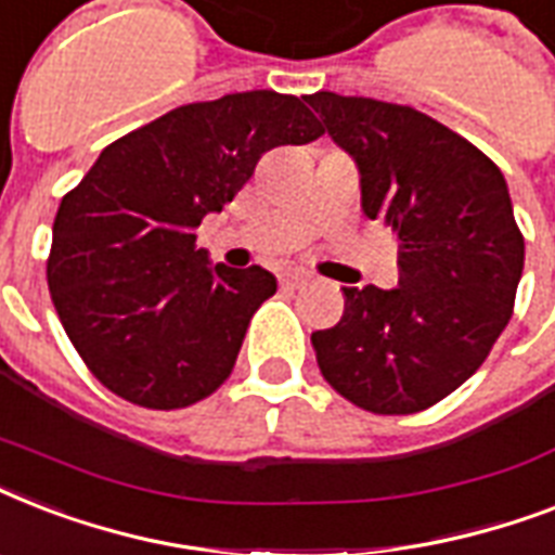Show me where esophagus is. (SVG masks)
Returning a JSON list of instances; mask_svg holds the SVG:
<instances>
[{"mask_svg":"<svg viewBox=\"0 0 555 555\" xmlns=\"http://www.w3.org/2000/svg\"><path fill=\"white\" fill-rule=\"evenodd\" d=\"M279 285L285 287V291H296V287L308 285V276L299 273V270H285V273H279Z\"/></svg>","mask_w":555,"mask_h":555,"instance_id":"esophagus-1","label":"esophagus"}]
</instances>
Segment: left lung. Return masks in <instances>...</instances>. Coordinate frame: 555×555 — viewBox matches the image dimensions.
<instances>
[{"instance_id": "obj_1", "label": "left lung", "mask_w": 555, "mask_h": 555, "mask_svg": "<svg viewBox=\"0 0 555 555\" xmlns=\"http://www.w3.org/2000/svg\"><path fill=\"white\" fill-rule=\"evenodd\" d=\"M305 100L354 158L365 216L400 238L397 287H343V320L311 334L317 363L365 412H423L481 369L513 317L525 238L507 181L417 108L334 91Z\"/></svg>"}]
</instances>
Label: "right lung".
<instances>
[{
    "instance_id": "right-lung-1",
    "label": "right lung",
    "mask_w": 555,
    "mask_h": 555,
    "mask_svg": "<svg viewBox=\"0 0 555 555\" xmlns=\"http://www.w3.org/2000/svg\"><path fill=\"white\" fill-rule=\"evenodd\" d=\"M320 134L305 98L259 89L172 108L100 152L56 209L48 291L108 391L184 409L230 377L276 276L212 264L195 230L235 198L264 152Z\"/></svg>"
}]
</instances>
